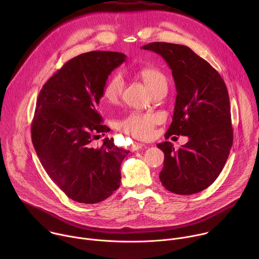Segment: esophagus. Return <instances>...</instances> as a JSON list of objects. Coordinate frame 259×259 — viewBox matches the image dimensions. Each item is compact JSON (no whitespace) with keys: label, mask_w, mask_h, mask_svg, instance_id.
I'll return each instance as SVG.
<instances>
[{"label":"esophagus","mask_w":259,"mask_h":259,"mask_svg":"<svg viewBox=\"0 0 259 259\" xmlns=\"http://www.w3.org/2000/svg\"><path fill=\"white\" fill-rule=\"evenodd\" d=\"M143 146H144V144H143V143H138V142H136V143H133V144H132V146H131V152H136V151H139L140 149H142Z\"/></svg>","instance_id":"esophagus-1"}]
</instances>
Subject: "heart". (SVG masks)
<instances>
[{
  "instance_id": "obj_1",
  "label": "heart",
  "mask_w": 259,
  "mask_h": 259,
  "mask_svg": "<svg viewBox=\"0 0 259 259\" xmlns=\"http://www.w3.org/2000/svg\"><path fill=\"white\" fill-rule=\"evenodd\" d=\"M139 78L151 94L167 87V80L163 72L154 67H144L138 72ZM124 89V81L120 75L109 78L103 88V99L108 104H117ZM159 116L150 113L133 112L118 123L119 129L139 139L150 138L159 122Z\"/></svg>"
}]
</instances>
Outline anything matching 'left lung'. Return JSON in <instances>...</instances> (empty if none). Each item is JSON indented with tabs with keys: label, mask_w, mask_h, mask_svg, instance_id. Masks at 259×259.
I'll return each mask as SVG.
<instances>
[{
	"label": "left lung",
	"mask_w": 259,
	"mask_h": 259,
	"mask_svg": "<svg viewBox=\"0 0 259 259\" xmlns=\"http://www.w3.org/2000/svg\"><path fill=\"white\" fill-rule=\"evenodd\" d=\"M141 49L161 55L172 70L177 95L165 137L189 138L178 151L169 141L157 144L165 154L160 180L177 195L202 192L223 171L233 145L227 86L216 69L187 46L155 42Z\"/></svg>",
	"instance_id": "obj_1"
}]
</instances>
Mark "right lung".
I'll return each mask as SVG.
<instances>
[{"mask_svg": "<svg viewBox=\"0 0 259 259\" xmlns=\"http://www.w3.org/2000/svg\"><path fill=\"white\" fill-rule=\"evenodd\" d=\"M126 58L109 51L73 57L39 93L31 123L33 147L49 177L76 202H101L120 187L121 164L130 152L112 138H104L100 149L91 141L110 130L102 125L98 104L110 72Z\"/></svg>", "mask_w": 259, "mask_h": 259, "instance_id": "right-lung-1", "label": "right lung"}]
</instances>
